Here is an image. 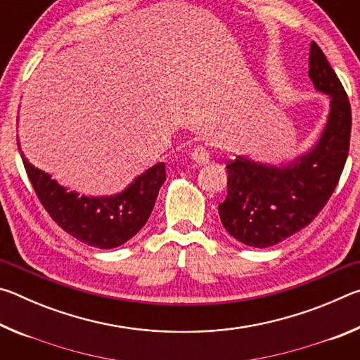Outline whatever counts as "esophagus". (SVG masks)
I'll use <instances>...</instances> for the list:
<instances>
[{"label":"esophagus","instance_id":"1","mask_svg":"<svg viewBox=\"0 0 360 360\" xmlns=\"http://www.w3.org/2000/svg\"><path fill=\"white\" fill-rule=\"evenodd\" d=\"M191 158L195 163H198V165H203V163L210 160V152L203 146H195L191 152Z\"/></svg>","mask_w":360,"mask_h":360}]
</instances>
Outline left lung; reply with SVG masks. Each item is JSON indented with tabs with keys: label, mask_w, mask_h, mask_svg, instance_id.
Wrapping results in <instances>:
<instances>
[{
	"label": "left lung",
	"mask_w": 360,
	"mask_h": 360,
	"mask_svg": "<svg viewBox=\"0 0 360 360\" xmlns=\"http://www.w3.org/2000/svg\"><path fill=\"white\" fill-rule=\"evenodd\" d=\"M309 79L330 96L326 129L307 154L275 167L236 157L227 168V198L219 205L225 230L252 248H268L311 224L333 193L349 150L351 106L321 47L311 42Z\"/></svg>",
	"instance_id": "left-lung-1"
}]
</instances>
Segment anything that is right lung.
I'll use <instances>...</instances> for the list:
<instances>
[{"instance_id":"1","label":"right lung","mask_w":360,"mask_h":360,"mask_svg":"<svg viewBox=\"0 0 360 360\" xmlns=\"http://www.w3.org/2000/svg\"><path fill=\"white\" fill-rule=\"evenodd\" d=\"M22 162L49 216L66 233L98 249L124 245L144 227L167 179L165 163H157L139 174L124 192L111 197H87L60 186L51 174L32 165L23 154Z\"/></svg>"}]
</instances>
